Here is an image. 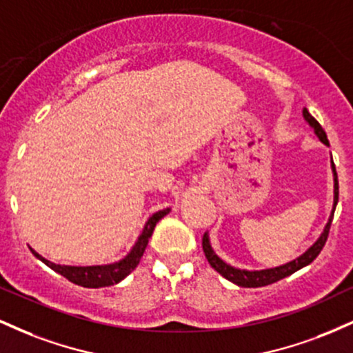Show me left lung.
Returning <instances> with one entry per match:
<instances>
[{
    "instance_id": "left-lung-1",
    "label": "left lung",
    "mask_w": 353,
    "mask_h": 353,
    "mask_svg": "<svg viewBox=\"0 0 353 353\" xmlns=\"http://www.w3.org/2000/svg\"><path fill=\"white\" fill-rule=\"evenodd\" d=\"M302 116H303V119H305V123L309 124L312 129H314L315 136L319 137L320 143L325 144L327 148H329V139H327L325 131H323L322 125H320L317 121L310 116V112L307 111V108L302 109ZM330 165H332V174H334V205H332L330 217H329V221H327L322 234H320L317 241H315L314 244H312L309 249L305 250V252L299 255V257H295L294 261L285 262V264L277 265V267H269V269H261V270L239 269V267L228 264L224 259H221L216 252H214L212 245H210L209 232H205L204 237H202V249H204V254H205V257H208L210 267H212L214 270H217L222 277L228 279V281L236 283V285H239V287H262V285H269V283L281 281V279L289 277V275H292L294 272H297V270H301L305 265H309L310 262H314V259L317 257V255L320 254V250L323 249L327 237H329V229L332 224V219H334L335 208H337V202H339V181H337V172H335V164H334V161H332V154H330Z\"/></svg>"
}]
</instances>
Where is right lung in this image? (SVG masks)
Returning a JSON list of instances; mask_svg holds the SVG:
<instances>
[{
	"label": "right lung",
	"instance_id": "add662e5",
	"mask_svg": "<svg viewBox=\"0 0 353 353\" xmlns=\"http://www.w3.org/2000/svg\"><path fill=\"white\" fill-rule=\"evenodd\" d=\"M171 212V208H165L154 212L151 217L145 221L143 232L139 234L137 241L132 245V249L129 250L128 254L124 255L121 261L111 262V264H101V265H63V264H54V262L48 261L43 255H39L34 249H31V252L36 259L46 264L50 269L58 272L63 277H66L68 281L76 283V285L88 287V289H99V287H109L114 285V283H119L124 281L132 270L136 269L137 264H139L141 257H143L145 247H148L149 239H151L154 228H156L157 222L161 221L164 216Z\"/></svg>",
	"mask_w": 353,
	"mask_h": 353
}]
</instances>
